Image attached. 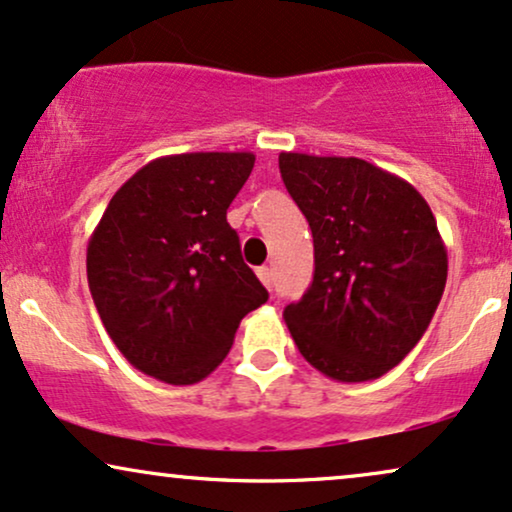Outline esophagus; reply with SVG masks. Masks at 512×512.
I'll return each mask as SVG.
<instances>
[{
  "instance_id": "34e87169",
  "label": "esophagus",
  "mask_w": 512,
  "mask_h": 512,
  "mask_svg": "<svg viewBox=\"0 0 512 512\" xmlns=\"http://www.w3.org/2000/svg\"><path fill=\"white\" fill-rule=\"evenodd\" d=\"M256 275H258V280H261L263 285L268 287V290H270V287H273V273H270V268H268V266L258 268V270H256Z\"/></svg>"
}]
</instances>
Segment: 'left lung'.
Instances as JSON below:
<instances>
[{
    "label": "left lung",
    "instance_id": "left-lung-1",
    "mask_svg": "<svg viewBox=\"0 0 512 512\" xmlns=\"http://www.w3.org/2000/svg\"><path fill=\"white\" fill-rule=\"evenodd\" d=\"M280 174L314 234V280L285 323L323 376L388 374L429 328L448 254L424 196L359 158L280 153Z\"/></svg>",
    "mask_w": 512,
    "mask_h": 512
}]
</instances>
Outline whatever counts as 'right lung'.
<instances>
[{
	"instance_id": "right-lung-1",
	"label": "right lung",
	"mask_w": 512,
	"mask_h": 512,
	"mask_svg": "<svg viewBox=\"0 0 512 512\" xmlns=\"http://www.w3.org/2000/svg\"><path fill=\"white\" fill-rule=\"evenodd\" d=\"M254 153H182L143 165L107 203L88 242V285L131 366L172 386L203 381L239 321L268 302L227 208Z\"/></svg>"
}]
</instances>
